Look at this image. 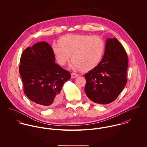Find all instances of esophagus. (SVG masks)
<instances>
[{"mask_svg":"<svg viewBox=\"0 0 147 147\" xmlns=\"http://www.w3.org/2000/svg\"><path fill=\"white\" fill-rule=\"evenodd\" d=\"M78 76V75L75 74V73H72L71 74V78L72 79H75Z\"/></svg>","mask_w":147,"mask_h":147,"instance_id":"34e87169","label":"esophagus"}]
</instances>
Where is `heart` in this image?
<instances>
[{
    "mask_svg": "<svg viewBox=\"0 0 147 147\" xmlns=\"http://www.w3.org/2000/svg\"><path fill=\"white\" fill-rule=\"evenodd\" d=\"M59 42H53L51 48L56 60L64 65L69 57L70 67L84 71L92 70L101 61L105 51V43L98 36L88 34H66Z\"/></svg>",
    "mask_w": 147,
    "mask_h": 147,
    "instance_id": "obj_1",
    "label": "heart"
}]
</instances>
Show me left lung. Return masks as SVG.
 <instances>
[{"label":"left lung","instance_id":"left-lung-1","mask_svg":"<svg viewBox=\"0 0 147 147\" xmlns=\"http://www.w3.org/2000/svg\"><path fill=\"white\" fill-rule=\"evenodd\" d=\"M105 53L97 67L86 73L85 92L89 100L105 105L113 102L126 86L128 57L115 38H107Z\"/></svg>","mask_w":147,"mask_h":147}]
</instances>
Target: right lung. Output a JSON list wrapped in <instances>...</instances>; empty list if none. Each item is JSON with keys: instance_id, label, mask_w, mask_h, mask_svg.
Segmentation results:
<instances>
[{"instance_id": "add662e5", "label": "right lung", "mask_w": 147, "mask_h": 147, "mask_svg": "<svg viewBox=\"0 0 147 147\" xmlns=\"http://www.w3.org/2000/svg\"><path fill=\"white\" fill-rule=\"evenodd\" d=\"M19 72L25 95L43 107H53L59 103L63 85L71 76L68 71L55 63L51 46L44 41L24 50Z\"/></svg>"}]
</instances>
